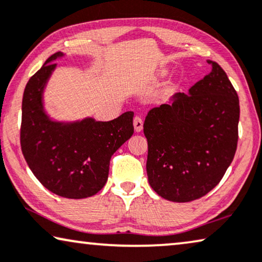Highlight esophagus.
<instances>
[{
	"label": "esophagus",
	"instance_id": "1",
	"mask_svg": "<svg viewBox=\"0 0 262 262\" xmlns=\"http://www.w3.org/2000/svg\"><path fill=\"white\" fill-rule=\"evenodd\" d=\"M133 124H134V129L135 132H141L143 128V121L140 116H135L134 121H133Z\"/></svg>",
	"mask_w": 262,
	"mask_h": 262
}]
</instances>
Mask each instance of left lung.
<instances>
[{
	"instance_id": "1",
	"label": "left lung",
	"mask_w": 262,
	"mask_h": 262,
	"mask_svg": "<svg viewBox=\"0 0 262 262\" xmlns=\"http://www.w3.org/2000/svg\"><path fill=\"white\" fill-rule=\"evenodd\" d=\"M211 72L147 114V176L160 197L185 203L203 197L234 159L240 104L233 84L212 60Z\"/></svg>"
}]
</instances>
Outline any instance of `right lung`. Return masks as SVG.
I'll list each match as a JSON object with an SVG mask.
<instances>
[{"mask_svg": "<svg viewBox=\"0 0 262 262\" xmlns=\"http://www.w3.org/2000/svg\"><path fill=\"white\" fill-rule=\"evenodd\" d=\"M61 57V52L51 56L25 88L21 149L33 174L47 190L80 200L105 185L110 158L134 133V113H123L108 122L93 117L72 122L51 119L43 106V91L57 68L53 61Z\"/></svg>", "mask_w": 262, "mask_h": 262, "instance_id": "1", "label": "right lung"}]
</instances>
